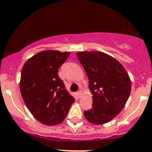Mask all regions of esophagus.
I'll list each match as a JSON object with an SVG mask.
<instances>
[{"mask_svg": "<svg viewBox=\"0 0 152 152\" xmlns=\"http://www.w3.org/2000/svg\"><path fill=\"white\" fill-rule=\"evenodd\" d=\"M81 95H82V91H78L77 93H76V96H77L78 98H79V97H81Z\"/></svg>", "mask_w": 152, "mask_h": 152, "instance_id": "esophagus-1", "label": "esophagus"}]
</instances>
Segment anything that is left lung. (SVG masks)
<instances>
[{
	"mask_svg": "<svg viewBox=\"0 0 152 152\" xmlns=\"http://www.w3.org/2000/svg\"><path fill=\"white\" fill-rule=\"evenodd\" d=\"M89 80L92 108L84 112L89 122H109L124 108L130 96L131 82L124 66L116 59L102 52L76 53Z\"/></svg>",
	"mask_w": 152,
	"mask_h": 152,
	"instance_id": "left-lung-1",
	"label": "left lung"
}]
</instances>
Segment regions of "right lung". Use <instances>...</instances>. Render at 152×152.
Masks as SVG:
<instances>
[{
  "mask_svg": "<svg viewBox=\"0 0 152 152\" xmlns=\"http://www.w3.org/2000/svg\"><path fill=\"white\" fill-rule=\"evenodd\" d=\"M69 54L42 51L28 59L22 67L19 86L22 97L34 117L45 125L63 122L75 102L58 74Z\"/></svg>",
  "mask_w": 152,
  "mask_h": 152,
  "instance_id": "1",
  "label": "right lung"
}]
</instances>
